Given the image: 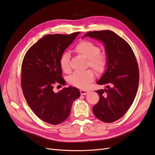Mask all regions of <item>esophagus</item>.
I'll return each mask as SVG.
<instances>
[{
    "label": "esophagus",
    "instance_id": "esophagus-1",
    "mask_svg": "<svg viewBox=\"0 0 155 155\" xmlns=\"http://www.w3.org/2000/svg\"><path fill=\"white\" fill-rule=\"evenodd\" d=\"M80 92H81V94L82 95H86L89 92V91L88 90H82V89H81L80 90Z\"/></svg>",
    "mask_w": 155,
    "mask_h": 155
}]
</instances>
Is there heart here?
<instances>
[{
	"label": "heart",
	"instance_id": "heart-1",
	"mask_svg": "<svg viewBox=\"0 0 155 155\" xmlns=\"http://www.w3.org/2000/svg\"><path fill=\"white\" fill-rule=\"evenodd\" d=\"M74 51L78 54L88 59V65L97 73H102L107 65V58L104 54L99 52L100 48L93 42L83 41L74 47ZM59 65L64 73H68L71 71L70 54L63 53L59 59ZM94 79L92 71L87 70L83 72H75L69 77V82L78 88H85Z\"/></svg>",
	"mask_w": 155,
	"mask_h": 155
}]
</instances>
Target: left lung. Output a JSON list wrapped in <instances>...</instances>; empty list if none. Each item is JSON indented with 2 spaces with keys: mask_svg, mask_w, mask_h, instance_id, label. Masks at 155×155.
Segmentation results:
<instances>
[{
  "mask_svg": "<svg viewBox=\"0 0 155 155\" xmlns=\"http://www.w3.org/2000/svg\"><path fill=\"white\" fill-rule=\"evenodd\" d=\"M89 37L101 42L107 58L105 71L97 84L105 85L96 91L100 101L93 107V113L105 122L120 118L132 105L139 85V69L136 58L128 43L112 31L87 33Z\"/></svg>",
  "mask_w": 155,
  "mask_h": 155,
  "instance_id": "left-lung-1",
  "label": "left lung"
}]
</instances>
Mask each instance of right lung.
<instances>
[{
	"label": "right lung",
	"instance_id": "right-lung-1",
	"mask_svg": "<svg viewBox=\"0 0 155 155\" xmlns=\"http://www.w3.org/2000/svg\"><path fill=\"white\" fill-rule=\"evenodd\" d=\"M80 32L66 35H45L27 51L21 67V87L27 104L42 120L56 125L64 122L71 107L81 96L73 86L58 93L55 83L65 85L59 59Z\"/></svg>",
	"mask_w": 155,
	"mask_h": 155
}]
</instances>
